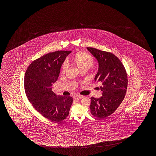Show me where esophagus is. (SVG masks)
<instances>
[{
  "label": "esophagus",
  "mask_w": 156,
  "mask_h": 156,
  "mask_svg": "<svg viewBox=\"0 0 156 156\" xmlns=\"http://www.w3.org/2000/svg\"><path fill=\"white\" fill-rule=\"evenodd\" d=\"M83 97H84V96H83V95H76L74 96V97H73V99H81V98H83Z\"/></svg>",
  "instance_id": "esophagus-1"
}]
</instances>
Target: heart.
I'll return each instance as SVG.
<instances>
[{
	"label": "heart",
	"mask_w": 156,
	"mask_h": 156,
	"mask_svg": "<svg viewBox=\"0 0 156 156\" xmlns=\"http://www.w3.org/2000/svg\"><path fill=\"white\" fill-rule=\"evenodd\" d=\"M68 61H71L79 69L81 70L85 69L89 70L91 67H93L94 63V59L93 57L89 54L81 52V53H77L75 56L73 57L71 59H69ZM69 67V64L66 61L63 62L61 71L62 73H65L67 71V69Z\"/></svg>",
	"instance_id": "heart-1"
}]
</instances>
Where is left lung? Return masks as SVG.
Here are the masks:
<instances>
[{
	"instance_id": "obj_1",
	"label": "left lung",
	"mask_w": 156,
	"mask_h": 156,
	"mask_svg": "<svg viewBox=\"0 0 156 156\" xmlns=\"http://www.w3.org/2000/svg\"><path fill=\"white\" fill-rule=\"evenodd\" d=\"M86 48L98 61V72L94 79L101 83L103 91L101 98H91L90 112L94 116L103 119L113 114L123 101L128 86L127 74L121 61L113 53Z\"/></svg>"
}]
</instances>
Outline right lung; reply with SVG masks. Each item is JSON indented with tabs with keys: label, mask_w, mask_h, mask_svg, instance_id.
Returning <instances> with one entry per match:
<instances>
[{
	"label": "right lung",
	"mask_w": 156,
	"mask_h": 156,
	"mask_svg": "<svg viewBox=\"0 0 156 156\" xmlns=\"http://www.w3.org/2000/svg\"><path fill=\"white\" fill-rule=\"evenodd\" d=\"M71 52L57 51L46 54L30 63L25 73L24 89L28 99L37 112L54 123L66 118L73 101L70 96H57L51 87Z\"/></svg>",
	"instance_id": "1"
}]
</instances>
